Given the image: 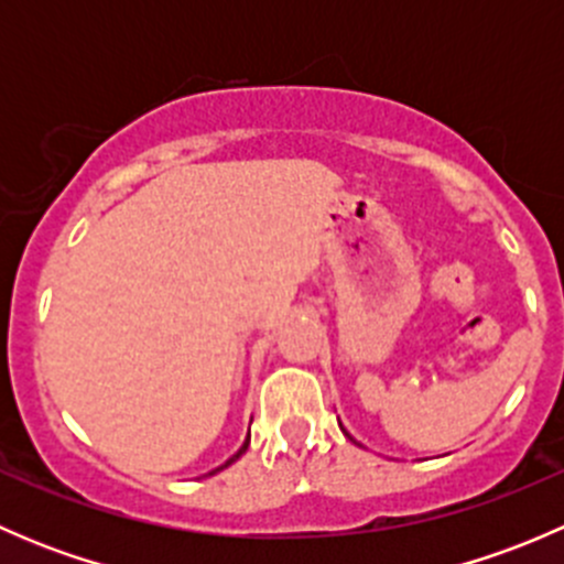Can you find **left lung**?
Listing matches in <instances>:
<instances>
[{"label": "left lung", "instance_id": "1", "mask_svg": "<svg viewBox=\"0 0 564 564\" xmlns=\"http://www.w3.org/2000/svg\"><path fill=\"white\" fill-rule=\"evenodd\" d=\"M340 431H344V429H340ZM344 434H346V431H344ZM346 436H349V440H351V442H355V436H351V434H346Z\"/></svg>", "mask_w": 564, "mask_h": 564}]
</instances>
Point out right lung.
I'll list each match as a JSON object with an SVG mask.
<instances>
[{"mask_svg":"<svg viewBox=\"0 0 564 564\" xmlns=\"http://www.w3.org/2000/svg\"><path fill=\"white\" fill-rule=\"evenodd\" d=\"M248 442H250V436H248V440H246V445H242V447H240V451H237V453H235V456H231L229 460H226V464H224V466H218V469H213V471H209V475H215V471H220V469H226V466H229V464H235V460H237V458H240V456H242V453H246V451H248Z\"/></svg>","mask_w":564,"mask_h":564,"instance_id":"obj_1","label":"right lung"}]
</instances>
